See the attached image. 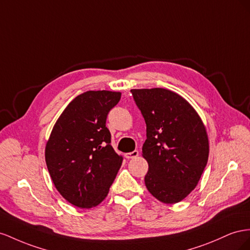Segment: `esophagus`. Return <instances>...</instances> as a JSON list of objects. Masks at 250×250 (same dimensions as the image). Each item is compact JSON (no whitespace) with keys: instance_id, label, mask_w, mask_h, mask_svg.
Wrapping results in <instances>:
<instances>
[{"instance_id":"34e87169","label":"esophagus","mask_w":250,"mask_h":250,"mask_svg":"<svg viewBox=\"0 0 250 250\" xmlns=\"http://www.w3.org/2000/svg\"><path fill=\"white\" fill-rule=\"evenodd\" d=\"M139 155V152L138 151H136V149H135V151H133V152H131V153H126L125 154V158L126 159H133V158H136V157Z\"/></svg>"}]
</instances>
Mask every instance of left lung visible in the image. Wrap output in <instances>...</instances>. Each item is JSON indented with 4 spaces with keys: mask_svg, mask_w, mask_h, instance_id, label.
<instances>
[{
    "mask_svg": "<svg viewBox=\"0 0 250 250\" xmlns=\"http://www.w3.org/2000/svg\"><path fill=\"white\" fill-rule=\"evenodd\" d=\"M146 125L142 155L148 163L147 190L163 203H177L196 188L208 159V138L195 109L162 88L131 90Z\"/></svg>",
    "mask_w": 250,
    "mask_h": 250,
    "instance_id": "8db88e82",
    "label": "left lung"
}]
</instances>
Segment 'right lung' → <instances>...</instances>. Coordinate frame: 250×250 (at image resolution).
Here are the masks:
<instances>
[{"label":"right lung","instance_id":"1","mask_svg":"<svg viewBox=\"0 0 250 250\" xmlns=\"http://www.w3.org/2000/svg\"><path fill=\"white\" fill-rule=\"evenodd\" d=\"M120 96V92L105 90L76 96L56 121L46 145V163L55 188L77 208L101 203L123 163L105 126Z\"/></svg>","mask_w":250,"mask_h":250}]
</instances>
